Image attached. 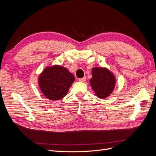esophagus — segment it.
I'll return each mask as SVG.
<instances>
[{"label":"esophagus","instance_id":"obj_1","mask_svg":"<svg viewBox=\"0 0 156 156\" xmlns=\"http://www.w3.org/2000/svg\"><path fill=\"white\" fill-rule=\"evenodd\" d=\"M79 81L80 82H84V81H86V77H84L81 78V79H79Z\"/></svg>","mask_w":156,"mask_h":156}]
</instances>
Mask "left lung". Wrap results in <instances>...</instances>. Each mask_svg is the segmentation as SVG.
<instances>
[{
	"mask_svg": "<svg viewBox=\"0 0 156 156\" xmlns=\"http://www.w3.org/2000/svg\"><path fill=\"white\" fill-rule=\"evenodd\" d=\"M90 85L98 98H105L112 93L115 86V77L109 70L103 68H94Z\"/></svg>",
	"mask_w": 156,
	"mask_h": 156,
	"instance_id": "left-lung-1",
	"label": "left lung"
}]
</instances>
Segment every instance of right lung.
Listing matches in <instances>:
<instances>
[{
	"label": "right lung",
	"instance_id": "add662e5",
	"mask_svg": "<svg viewBox=\"0 0 156 156\" xmlns=\"http://www.w3.org/2000/svg\"><path fill=\"white\" fill-rule=\"evenodd\" d=\"M75 81V77L67 68L55 65L46 68L38 79L39 86L44 96L50 100L63 98Z\"/></svg>",
	"mask_w": 156,
	"mask_h": 156
}]
</instances>
